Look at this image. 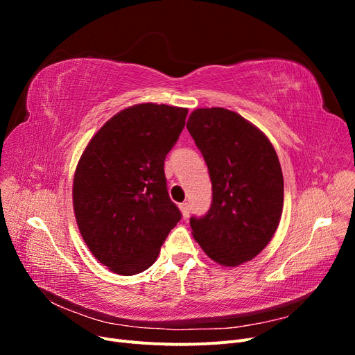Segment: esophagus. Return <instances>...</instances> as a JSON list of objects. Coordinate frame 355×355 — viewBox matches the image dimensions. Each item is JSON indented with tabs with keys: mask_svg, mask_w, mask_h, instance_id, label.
<instances>
[{
	"mask_svg": "<svg viewBox=\"0 0 355 355\" xmlns=\"http://www.w3.org/2000/svg\"><path fill=\"white\" fill-rule=\"evenodd\" d=\"M180 211H182V216H184V219H188L189 218V211H191V207L188 202H182L180 204Z\"/></svg>",
	"mask_w": 355,
	"mask_h": 355,
	"instance_id": "34e87169",
	"label": "esophagus"
}]
</instances>
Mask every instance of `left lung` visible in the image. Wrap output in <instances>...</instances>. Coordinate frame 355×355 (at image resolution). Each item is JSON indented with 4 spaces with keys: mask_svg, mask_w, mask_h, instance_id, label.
Here are the masks:
<instances>
[{
    "mask_svg": "<svg viewBox=\"0 0 355 355\" xmlns=\"http://www.w3.org/2000/svg\"><path fill=\"white\" fill-rule=\"evenodd\" d=\"M187 128L206 161L213 189L207 214L189 220L192 235L214 262L241 265L265 249L280 223V161L259 128L230 110H196Z\"/></svg>",
    "mask_w": 355,
    "mask_h": 355,
    "instance_id": "left-lung-1",
    "label": "left lung"
}]
</instances>
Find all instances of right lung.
<instances>
[{"label": "right lung", "instance_id": "add662e5", "mask_svg": "<svg viewBox=\"0 0 355 355\" xmlns=\"http://www.w3.org/2000/svg\"><path fill=\"white\" fill-rule=\"evenodd\" d=\"M187 108L139 103L114 115L78 161L72 200L81 237L115 274L148 270L182 213L170 200L164 159Z\"/></svg>", "mask_w": 355, "mask_h": 355}]
</instances>
